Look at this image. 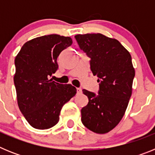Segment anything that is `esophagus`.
<instances>
[{"label": "esophagus", "mask_w": 155, "mask_h": 155, "mask_svg": "<svg viewBox=\"0 0 155 155\" xmlns=\"http://www.w3.org/2000/svg\"><path fill=\"white\" fill-rule=\"evenodd\" d=\"M81 92H82L81 88V87H78V88H77V93H78V94H81Z\"/></svg>", "instance_id": "1"}]
</instances>
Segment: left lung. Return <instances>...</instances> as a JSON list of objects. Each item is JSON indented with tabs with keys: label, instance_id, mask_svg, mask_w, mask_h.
I'll list each match as a JSON object with an SVG mask.
<instances>
[{
	"label": "left lung",
	"instance_id": "1",
	"mask_svg": "<svg viewBox=\"0 0 155 155\" xmlns=\"http://www.w3.org/2000/svg\"><path fill=\"white\" fill-rule=\"evenodd\" d=\"M74 37L91 59L90 68L99 83L98 94L83 90L88 103L81 110V122L93 132L106 134L122 120L132 94L135 71L131 56L118 40L102 34Z\"/></svg>",
	"mask_w": 155,
	"mask_h": 155
}]
</instances>
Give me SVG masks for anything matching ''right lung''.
<instances>
[{"label": "right lung", "instance_id": "add662e5", "mask_svg": "<svg viewBox=\"0 0 155 155\" xmlns=\"http://www.w3.org/2000/svg\"><path fill=\"white\" fill-rule=\"evenodd\" d=\"M72 44L71 37L48 35L28 41L15 60L14 83L18 105L32 127L46 130L59 122L63 105L77 92L71 84L50 79L58 69L57 57Z\"/></svg>", "mask_w": 155, "mask_h": 155}]
</instances>
